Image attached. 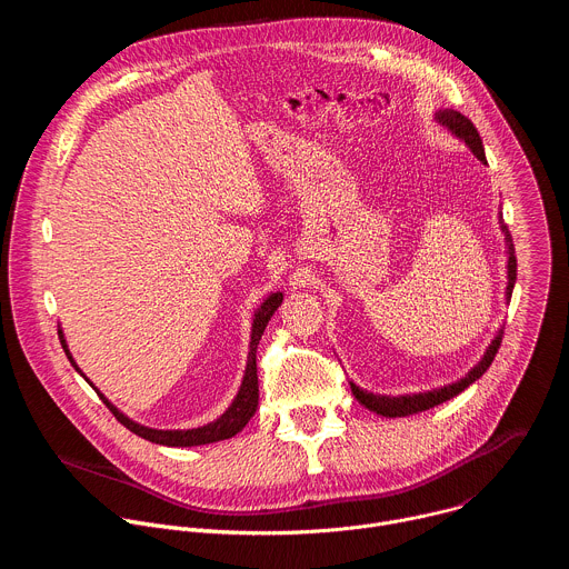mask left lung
I'll return each instance as SVG.
<instances>
[{
  "mask_svg": "<svg viewBox=\"0 0 569 569\" xmlns=\"http://www.w3.org/2000/svg\"><path fill=\"white\" fill-rule=\"evenodd\" d=\"M435 119L446 126L455 137H459L470 150L472 154L481 161V164H486V154H483V146H481V139H479V132L477 128L470 123V119H466L461 112L457 110H439L435 114ZM500 227L505 231V240H507V254H509V261H507V277H509V283H507V301L511 299V292H513V286H516V272H518V261H516V250H513V240H511V233L502 220V213H500ZM500 342H502V329L500 333L496 336V340L489 345V349H486L483 358L463 376L459 378L457 382L452 385H443L439 389H432V391H419V393H405V396H385V393H373V391H367V389H360L356 382H351V391L353 396L358 398L360 405H365V408L369 412H376L380 417H389V419H396V417H410V415H419V412H426L430 408H435V405H441L446 400H450L452 396L461 393L468 385H472L477 378L483 376V371L491 367L498 349H500Z\"/></svg>",
  "mask_w": 569,
  "mask_h": 569,
  "instance_id": "left-lung-1",
  "label": "left lung"
}]
</instances>
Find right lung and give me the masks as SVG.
I'll return each instance as SVG.
<instances>
[{
	"instance_id": "1",
	"label": "right lung",
	"mask_w": 569,
	"mask_h": 569,
	"mask_svg": "<svg viewBox=\"0 0 569 569\" xmlns=\"http://www.w3.org/2000/svg\"><path fill=\"white\" fill-rule=\"evenodd\" d=\"M283 301V292H272L268 295V299L259 306V310L254 312V323H252V340H250V353H248V367H246V376H242V382H240V389L236 393V398L231 400L229 408L224 410L222 417H218L216 421L202 426V428H193V430H154V428H146L132 419H128L123 412H119L114 405L90 382V378L78 369V365L73 362L69 349H67V340L62 336V331L58 329V338H60V345L71 362V367L83 376L92 387L94 391L101 396V400L108 405V410L114 415V419L126 426L130 432H134L137 437L146 439V441H152V443H159V446H169V448H191V446H204V443H216V441H224V439H231L233 435H238L242 428L248 426V421L254 417L257 408H259V376H257V347H259V340L268 327L270 317L274 315V310L281 306Z\"/></svg>"
}]
</instances>
